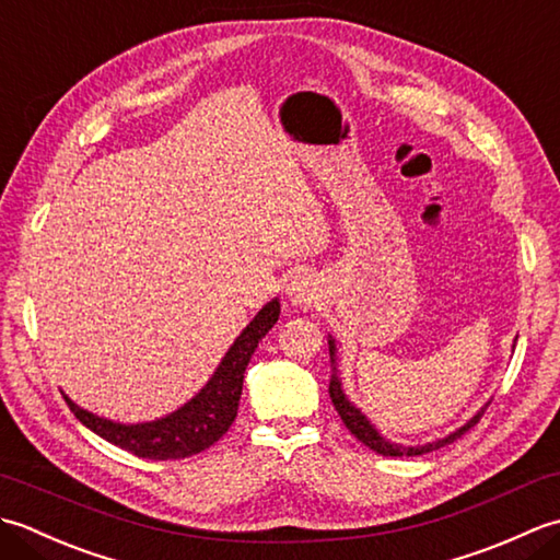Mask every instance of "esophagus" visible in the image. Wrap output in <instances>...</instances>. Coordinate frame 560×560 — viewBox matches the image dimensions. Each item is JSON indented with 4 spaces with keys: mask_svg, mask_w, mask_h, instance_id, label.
Masks as SVG:
<instances>
[{
    "mask_svg": "<svg viewBox=\"0 0 560 560\" xmlns=\"http://www.w3.org/2000/svg\"><path fill=\"white\" fill-rule=\"evenodd\" d=\"M287 295H289V301H291L293 305H307V303H311V301L315 299L313 281L305 279V277H295L293 281H289Z\"/></svg>",
    "mask_w": 560,
    "mask_h": 560,
    "instance_id": "esophagus-1",
    "label": "esophagus"
}]
</instances>
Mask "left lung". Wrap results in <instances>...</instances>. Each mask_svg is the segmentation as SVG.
Returning <instances> with one entry per match:
<instances>
[{
	"mask_svg": "<svg viewBox=\"0 0 560 560\" xmlns=\"http://www.w3.org/2000/svg\"><path fill=\"white\" fill-rule=\"evenodd\" d=\"M329 359H331V380H329L331 404H335V409L339 411L341 421H343V425L349 428L351 435L359 438L365 447H371L373 452H377V455H383V457H416V455H425V452H433L438 447H445L450 443H455V440L467 433L474 423H479L486 407H489V404H491L489 401V404H486V407H481L477 413L471 416L467 423L459 425L457 431H452L445 438H438V440H433V443H425V445L392 443V440H387L383 433L377 431V428L371 423V419H368V416L359 407H355L353 401H349L347 392H343V387H341L339 371H337V341L331 339V337H329Z\"/></svg>",
	"mask_w": 560,
	"mask_h": 560,
	"instance_id": "1",
	"label": "left lung"
}]
</instances>
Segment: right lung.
Listing matches in <instances>:
<instances>
[{"label": "right lung", "instance_id": "right-lung-1", "mask_svg": "<svg viewBox=\"0 0 560 560\" xmlns=\"http://www.w3.org/2000/svg\"><path fill=\"white\" fill-rule=\"evenodd\" d=\"M281 313L279 299H271L261 311L253 317L241 335L235 337L231 349L225 351L219 368L209 377V383L197 395L183 404L173 413H165L156 421L144 423H120L103 419V416L81 409L67 395L69 409L77 419L91 428L108 443L132 452L144 459H185L197 452L211 447L223 433L229 431L237 416V401L243 395L245 368L253 359L261 337L277 325Z\"/></svg>", "mask_w": 560, "mask_h": 560}]
</instances>
